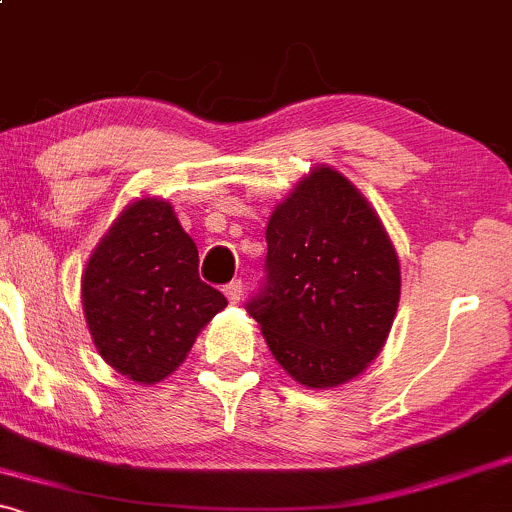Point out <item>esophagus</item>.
Segmentation results:
<instances>
[{"instance_id": "1", "label": "esophagus", "mask_w": 512, "mask_h": 512, "mask_svg": "<svg viewBox=\"0 0 512 512\" xmlns=\"http://www.w3.org/2000/svg\"><path fill=\"white\" fill-rule=\"evenodd\" d=\"M223 293H226L228 301H231V303H238L240 298H243V281H240V279H233L231 284L223 286Z\"/></svg>"}]
</instances>
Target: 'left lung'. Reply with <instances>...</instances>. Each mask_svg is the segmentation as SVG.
I'll return each instance as SVG.
<instances>
[{
    "instance_id": "1",
    "label": "left lung",
    "mask_w": 512,
    "mask_h": 512,
    "mask_svg": "<svg viewBox=\"0 0 512 512\" xmlns=\"http://www.w3.org/2000/svg\"><path fill=\"white\" fill-rule=\"evenodd\" d=\"M264 272L248 313L296 383L344 385L380 354L399 303V257L342 173L317 166L272 211Z\"/></svg>"
}]
</instances>
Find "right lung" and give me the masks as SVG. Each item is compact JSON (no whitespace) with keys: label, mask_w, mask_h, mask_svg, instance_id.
<instances>
[{"label":"right lung","mask_w":512,"mask_h":512,"mask_svg":"<svg viewBox=\"0 0 512 512\" xmlns=\"http://www.w3.org/2000/svg\"><path fill=\"white\" fill-rule=\"evenodd\" d=\"M197 267L195 240L166 199H137L117 216L81 276L86 325L105 363L154 385L185 361L228 305Z\"/></svg>","instance_id":"obj_1"}]
</instances>
